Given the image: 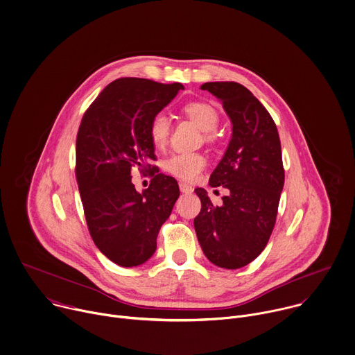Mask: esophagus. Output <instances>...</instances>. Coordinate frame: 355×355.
<instances>
[{
  "mask_svg": "<svg viewBox=\"0 0 355 355\" xmlns=\"http://www.w3.org/2000/svg\"><path fill=\"white\" fill-rule=\"evenodd\" d=\"M179 189H180V191L184 193V194H191L193 190H194V189H193L190 184H187V183H179Z\"/></svg>",
  "mask_w": 355,
  "mask_h": 355,
  "instance_id": "34e87169",
  "label": "esophagus"
}]
</instances>
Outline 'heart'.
Returning <instances> with one entry per match:
<instances>
[{
	"instance_id": "obj_1",
	"label": "heart",
	"mask_w": 355,
	"mask_h": 355,
	"mask_svg": "<svg viewBox=\"0 0 355 355\" xmlns=\"http://www.w3.org/2000/svg\"><path fill=\"white\" fill-rule=\"evenodd\" d=\"M184 115L196 123L198 129H201L205 133L207 140H212V133L218 125H219V115L216 110L207 104V103H189L183 107ZM171 132V122L169 118L159 112L153 116L150 125H148V135L151 139V143L155 148H164L168 143ZM207 158L200 153H178L171 155L165 164L164 168L171 175L183 179V180H194L200 172L205 168Z\"/></svg>"
}]
</instances>
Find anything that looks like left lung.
Wrapping results in <instances>:
<instances>
[{"mask_svg": "<svg viewBox=\"0 0 355 355\" xmlns=\"http://www.w3.org/2000/svg\"><path fill=\"white\" fill-rule=\"evenodd\" d=\"M201 90L222 101L233 125L229 147L209 178L212 187L222 186L230 194L215 207L204 189H196L201 211L194 227L214 265L239 269L263 251L275 227L284 184L280 139L266 108L243 85L209 82Z\"/></svg>", "mask_w": 355, "mask_h": 355, "instance_id": "left-lung-1", "label": "left lung"}]
</instances>
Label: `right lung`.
<instances>
[{
    "mask_svg": "<svg viewBox=\"0 0 355 355\" xmlns=\"http://www.w3.org/2000/svg\"><path fill=\"white\" fill-rule=\"evenodd\" d=\"M140 78L110 83L85 112L76 137V180L94 244L119 266L144 263L179 197L178 182L159 173L148 125L183 90ZM153 171L148 189L137 193L131 169Z\"/></svg>",
    "mask_w": 355,
    "mask_h": 355,
    "instance_id": "add662e5",
    "label": "right lung"
}]
</instances>
